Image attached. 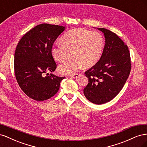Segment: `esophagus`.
Segmentation results:
<instances>
[{
    "label": "esophagus",
    "mask_w": 147,
    "mask_h": 147,
    "mask_svg": "<svg viewBox=\"0 0 147 147\" xmlns=\"http://www.w3.org/2000/svg\"><path fill=\"white\" fill-rule=\"evenodd\" d=\"M80 75V74H73V75H70V77L72 78H77Z\"/></svg>",
    "instance_id": "1"
}]
</instances>
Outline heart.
<instances>
[{"mask_svg": "<svg viewBox=\"0 0 147 147\" xmlns=\"http://www.w3.org/2000/svg\"><path fill=\"white\" fill-rule=\"evenodd\" d=\"M61 44H56L51 48L55 59L63 63L72 56L73 58L59 67L63 75L75 74L84 67L95 64L102 55L104 46L102 35L97 31L84 29H75L66 32L61 38Z\"/></svg>", "mask_w": 147, "mask_h": 147, "instance_id": "heart-1", "label": "heart"}]
</instances>
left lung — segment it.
<instances>
[{"label": "left lung", "mask_w": 147, "mask_h": 147, "mask_svg": "<svg viewBox=\"0 0 147 147\" xmlns=\"http://www.w3.org/2000/svg\"><path fill=\"white\" fill-rule=\"evenodd\" d=\"M105 43L99 61L85 72L88 83L83 92L92 103L100 105L112 100L121 91L129 75L131 64L128 47L118 35L105 28Z\"/></svg>", "instance_id": "8db88e82"}]
</instances>
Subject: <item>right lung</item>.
I'll use <instances>...</instances> for the list:
<instances>
[{
  "mask_svg": "<svg viewBox=\"0 0 147 147\" xmlns=\"http://www.w3.org/2000/svg\"><path fill=\"white\" fill-rule=\"evenodd\" d=\"M65 29L58 25L39 24L25 34L16 47L14 59L16 79L25 94L35 100L43 101L55 96L65 78L47 74L56 69L51 48Z\"/></svg>",
  "mask_w": 147,
  "mask_h": 147,
  "instance_id": "obj_1",
  "label": "right lung"
}]
</instances>
